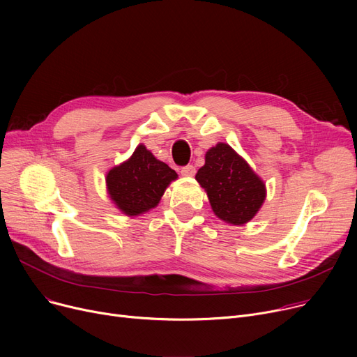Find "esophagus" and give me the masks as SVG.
<instances>
[{"label":"esophagus","instance_id":"1","mask_svg":"<svg viewBox=\"0 0 357 357\" xmlns=\"http://www.w3.org/2000/svg\"><path fill=\"white\" fill-rule=\"evenodd\" d=\"M197 172V169L194 165H186L181 169V175L182 176H194Z\"/></svg>","mask_w":357,"mask_h":357}]
</instances>
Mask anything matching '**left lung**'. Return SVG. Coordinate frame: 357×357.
<instances>
[{
  "instance_id": "1",
  "label": "left lung",
  "mask_w": 357,
  "mask_h": 357,
  "mask_svg": "<svg viewBox=\"0 0 357 357\" xmlns=\"http://www.w3.org/2000/svg\"><path fill=\"white\" fill-rule=\"evenodd\" d=\"M195 179L207 191L215 215L236 226L250 221L265 201V183L226 143L208 150Z\"/></svg>"
}]
</instances>
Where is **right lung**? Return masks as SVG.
Wrapping results in <instances>:
<instances>
[{
    "label": "right lung",
    "mask_w": 357,
    "mask_h": 357,
    "mask_svg": "<svg viewBox=\"0 0 357 357\" xmlns=\"http://www.w3.org/2000/svg\"><path fill=\"white\" fill-rule=\"evenodd\" d=\"M176 178L172 167L158 160L140 144L127 162L108 172L107 188L123 213L139 215L156 207L166 186Z\"/></svg>",
    "instance_id": "obj_1"
}]
</instances>
